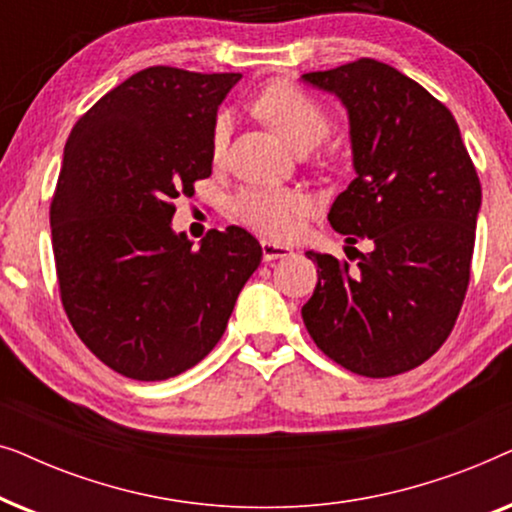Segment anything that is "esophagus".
Returning a JSON list of instances; mask_svg holds the SVG:
<instances>
[{
  "instance_id": "34e87169",
  "label": "esophagus",
  "mask_w": 512,
  "mask_h": 512,
  "mask_svg": "<svg viewBox=\"0 0 512 512\" xmlns=\"http://www.w3.org/2000/svg\"><path fill=\"white\" fill-rule=\"evenodd\" d=\"M261 249H263L265 261H277V258L291 256L289 247H284V244H277V242H270V240H261Z\"/></svg>"
}]
</instances>
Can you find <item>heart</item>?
I'll list each match as a JSON object with an SVG mask.
<instances>
[{"label": "heart", "mask_w": 512, "mask_h": 512, "mask_svg": "<svg viewBox=\"0 0 512 512\" xmlns=\"http://www.w3.org/2000/svg\"><path fill=\"white\" fill-rule=\"evenodd\" d=\"M256 111L275 125L289 142L300 146H317L331 130V116L303 88L291 83H272L256 97ZM233 116L219 111L212 125V158L221 163L226 156ZM312 202L303 191L291 186H247L230 202V214L256 233L289 237L296 230L300 216L310 212Z\"/></svg>", "instance_id": "b5f03b06"}]
</instances>
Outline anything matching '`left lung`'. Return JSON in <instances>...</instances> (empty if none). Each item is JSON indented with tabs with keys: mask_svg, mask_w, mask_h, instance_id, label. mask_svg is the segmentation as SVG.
<instances>
[{
	"mask_svg": "<svg viewBox=\"0 0 512 512\" xmlns=\"http://www.w3.org/2000/svg\"><path fill=\"white\" fill-rule=\"evenodd\" d=\"M338 97L349 118L356 177L328 221L356 251V268L331 254L303 321L328 359L366 377L417 368L438 352L464 303L482 202L459 125L417 81L361 58L300 76Z\"/></svg>",
	"mask_w": 512,
	"mask_h": 512,
	"instance_id": "obj_1",
	"label": "left lung"
}]
</instances>
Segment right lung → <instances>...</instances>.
Listing matches in <instances>:
<instances>
[{"label":"right lung","instance_id":"right-lung-1","mask_svg":"<svg viewBox=\"0 0 512 512\" xmlns=\"http://www.w3.org/2000/svg\"><path fill=\"white\" fill-rule=\"evenodd\" d=\"M242 74L149 67L74 125L51 202L60 298L74 331L116 373L181 375L212 352L261 244L240 226L198 249L172 200L212 174V125Z\"/></svg>","mask_w":512,"mask_h":512}]
</instances>
